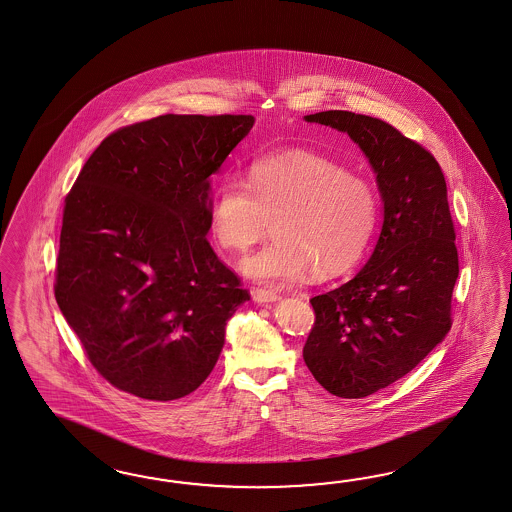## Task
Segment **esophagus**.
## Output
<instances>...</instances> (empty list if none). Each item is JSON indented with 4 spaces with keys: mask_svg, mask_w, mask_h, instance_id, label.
<instances>
[{
    "mask_svg": "<svg viewBox=\"0 0 512 512\" xmlns=\"http://www.w3.org/2000/svg\"><path fill=\"white\" fill-rule=\"evenodd\" d=\"M252 299L260 304H267V302H276L280 299V295L276 291H269V289H254L252 291Z\"/></svg>",
    "mask_w": 512,
    "mask_h": 512,
    "instance_id": "esophagus-1",
    "label": "esophagus"
}]
</instances>
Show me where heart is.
Segmentation results:
<instances>
[{
	"label": "heart",
	"mask_w": 512,
	"mask_h": 512,
	"mask_svg": "<svg viewBox=\"0 0 512 512\" xmlns=\"http://www.w3.org/2000/svg\"><path fill=\"white\" fill-rule=\"evenodd\" d=\"M379 200L360 176L330 159L295 152L252 163L247 185L224 180L213 202L211 236L226 250L249 249L273 224L275 241L239 269L269 286L338 275L364 254L375 232Z\"/></svg>",
	"instance_id": "1"
}]
</instances>
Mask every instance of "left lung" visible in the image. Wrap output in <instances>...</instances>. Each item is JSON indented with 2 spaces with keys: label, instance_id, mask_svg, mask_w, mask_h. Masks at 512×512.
<instances>
[{
  "label": "left lung",
  "instance_id": "8db88e82",
  "mask_svg": "<svg viewBox=\"0 0 512 512\" xmlns=\"http://www.w3.org/2000/svg\"><path fill=\"white\" fill-rule=\"evenodd\" d=\"M304 120L360 146L382 200L375 249L347 284L310 299L315 323L302 349L327 392L360 399L405 377L451 328L459 254L446 178L431 152L380 118L321 111Z\"/></svg>",
  "mask_w": 512,
  "mask_h": 512
}]
</instances>
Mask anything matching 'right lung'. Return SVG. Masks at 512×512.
Returning <instances> with one entry per match:
<instances>
[{
    "label": "right lung",
    "instance_id": "1",
    "mask_svg": "<svg viewBox=\"0 0 512 512\" xmlns=\"http://www.w3.org/2000/svg\"><path fill=\"white\" fill-rule=\"evenodd\" d=\"M252 115H161L120 128L66 195L55 299L96 371L150 401L195 392L247 289L208 243L211 174Z\"/></svg>",
    "mask_w": 512,
    "mask_h": 512
}]
</instances>
